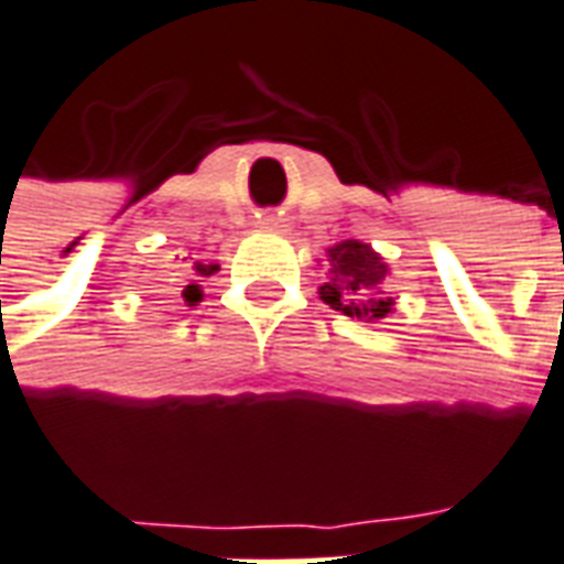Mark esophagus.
Returning <instances> with one entry per match:
<instances>
[{
    "instance_id": "obj_1",
    "label": "esophagus",
    "mask_w": 564,
    "mask_h": 564,
    "mask_svg": "<svg viewBox=\"0 0 564 564\" xmlns=\"http://www.w3.org/2000/svg\"><path fill=\"white\" fill-rule=\"evenodd\" d=\"M269 220H271V215H269Z\"/></svg>"
}]
</instances>
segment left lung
<instances>
[{"label":"left lung","mask_w":564,"mask_h":564,"mask_svg":"<svg viewBox=\"0 0 564 564\" xmlns=\"http://www.w3.org/2000/svg\"><path fill=\"white\" fill-rule=\"evenodd\" d=\"M386 283L388 262L365 241L346 239L328 248V281L319 286V299L358 323H377L394 311Z\"/></svg>","instance_id":"obj_1"}]
</instances>
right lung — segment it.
I'll return each mask as SVG.
<instances>
[{
    "label": "right lung",
    "mask_w": 564,
    "mask_h": 564,
    "mask_svg": "<svg viewBox=\"0 0 564 564\" xmlns=\"http://www.w3.org/2000/svg\"><path fill=\"white\" fill-rule=\"evenodd\" d=\"M215 271H218V265H212V262H208V265H206V262H199V260L194 262V274H197V278H208V274H215ZM182 295H185L187 304H197L199 295H203V290H199L197 283H187L185 293H182Z\"/></svg>",
    "instance_id": "1"
}]
</instances>
